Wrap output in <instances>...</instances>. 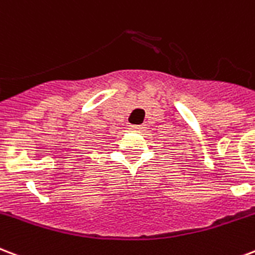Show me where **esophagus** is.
<instances>
[{"mask_svg":"<svg viewBox=\"0 0 255 255\" xmlns=\"http://www.w3.org/2000/svg\"><path fill=\"white\" fill-rule=\"evenodd\" d=\"M143 128H144L143 126H129V129L133 132H140Z\"/></svg>","mask_w":255,"mask_h":255,"instance_id":"1","label":"esophagus"}]
</instances>
